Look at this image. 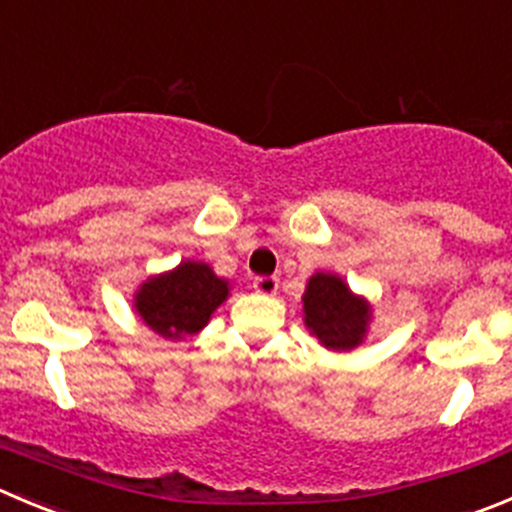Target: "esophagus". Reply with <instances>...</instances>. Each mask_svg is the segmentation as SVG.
Listing matches in <instances>:
<instances>
[{
  "label": "esophagus",
  "mask_w": 512,
  "mask_h": 512,
  "mask_svg": "<svg viewBox=\"0 0 512 512\" xmlns=\"http://www.w3.org/2000/svg\"><path fill=\"white\" fill-rule=\"evenodd\" d=\"M252 288L257 290V293L262 295H275L280 288V280L272 278V275H262V278H255L252 280Z\"/></svg>",
  "instance_id": "obj_1"
}]
</instances>
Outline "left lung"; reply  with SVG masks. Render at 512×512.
<instances>
[{
    "label": "left lung",
    "mask_w": 512,
    "mask_h": 512,
    "mask_svg": "<svg viewBox=\"0 0 512 512\" xmlns=\"http://www.w3.org/2000/svg\"><path fill=\"white\" fill-rule=\"evenodd\" d=\"M305 326L333 351H348L364 341L369 305L348 290L336 275L318 272L308 280L303 295Z\"/></svg>",
    "instance_id": "left-lung-1"
}]
</instances>
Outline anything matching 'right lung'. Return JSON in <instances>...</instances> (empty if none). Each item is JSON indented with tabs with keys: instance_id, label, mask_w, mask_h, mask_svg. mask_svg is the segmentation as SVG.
I'll list each match as a JSON object with an SVG mask.
<instances>
[{
	"instance_id": "obj_1",
	"label": "right lung",
	"mask_w": 512,
	"mask_h": 512,
	"mask_svg": "<svg viewBox=\"0 0 512 512\" xmlns=\"http://www.w3.org/2000/svg\"><path fill=\"white\" fill-rule=\"evenodd\" d=\"M229 288L204 262H181L174 272L151 278L136 293V310L151 331L184 338L207 326Z\"/></svg>"
}]
</instances>
